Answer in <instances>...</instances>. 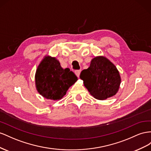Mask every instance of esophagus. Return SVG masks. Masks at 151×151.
I'll list each match as a JSON object with an SVG mask.
<instances>
[{"label": "esophagus", "mask_w": 151, "mask_h": 151, "mask_svg": "<svg viewBox=\"0 0 151 151\" xmlns=\"http://www.w3.org/2000/svg\"><path fill=\"white\" fill-rule=\"evenodd\" d=\"M80 73H81V70H76L75 71V75H76L77 77H79L80 75Z\"/></svg>", "instance_id": "1"}]
</instances>
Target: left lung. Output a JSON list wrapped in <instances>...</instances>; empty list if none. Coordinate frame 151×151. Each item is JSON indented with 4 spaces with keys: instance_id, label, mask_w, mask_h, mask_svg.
Masks as SVG:
<instances>
[{
    "instance_id": "obj_1",
    "label": "left lung",
    "mask_w": 151,
    "mask_h": 151,
    "mask_svg": "<svg viewBox=\"0 0 151 151\" xmlns=\"http://www.w3.org/2000/svg\"><path fill=\"white\" fill-rule=\"evenodd\" d=\"M80 78L90 93L98 100L115 96L122 81L117 68L102 55L92 59L89 68L81 72Z\"/></svg>"
}]
</instances>
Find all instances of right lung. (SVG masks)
Returning <instances> with one entry per match:
<instances>
[{
  "mask_svg": "<svg viewBox=\"0 0 151 151\" xmlns=\"http://www.w3.org/2000/svg\"><path fill=\"white\" fill-rule=\"evenodd\" d=\"M78 80L69 68L63 69L58 60L45 55L37 68L35 81L37 92L47 99L59 101Z\"/></svg>",
  "mask_w": 151,
  "mask_h": 151,
  "instance_id": "obj_1",
  "label": "right lung"
}]
</instances>
